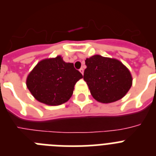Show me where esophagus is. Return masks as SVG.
<instances>
[{"label": "esophagus", "instance_id": "esophagus-1", "mask_svg": "<svg viewBox=\"0 0 156 156\" xmlns=\"http://www.w3.org/2000/svg\"><path fill=\"white\" fill-rule=\"evenodd\" d=\"M80 73L82 74H83V72H84V69H83V68H80Z\"/></svg>", "mask_w": 156, "mask_h": 156}]
</instances>
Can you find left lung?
<instances>
[{
	"mask_svg": "<svg viewBox=\"0 0 156 156\" xmlns=\"http://www.w3.org/2000/svg\"><path fill=\"white\" fill-rule=\"evenodd\" d=\"M83 80L95 100L111 103L122 98L131 87V74L124 65L114 58L94 55L85 60Z\"/></svg>",
	"mask_w": 156,
	"mask_h": 156,
	"instance_id": "8db88e82",
	"label": "left lung"
}]
</instances>
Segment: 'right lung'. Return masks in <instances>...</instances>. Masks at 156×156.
<instances>
[{
  "label": "right lung",
  "mask_w": 156,
  "mask_h": 156,
  "mask_svg": "<svg viewBox=\"0 0 156 156\" xmlns=\"http://www.w3.org/2000/svg\"><path fill=\"white\" fill-rule=\"evenodd\" d=\"M82 77L73 63L58 56L40 62L29 74L27 85L40 102L59 105L71 98L76 83Z\"/></svg>",
  "instance_id": "obj_1"
}]
</instances>
